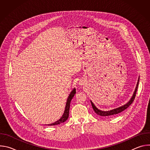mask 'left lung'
<instances>
[{"label":"left lung","instance_id":"1","mask_svg":"<svg viewBox=\"0 0 150 150\" xmlns=\"http://www.w3.org/2000/svg\"><path fill=\"white\" fill-rule=\"evenodd\" d=\"M139 81V76L138 77V82H137V85H136L135 91H134V92L133 93V95H132V97L129 100V101H128L126 104H125V105L119 107V108H116V109L109 110V111H103V110H101L98 109L97 108V107L94 105V104L92 102V101L91 100L90 101H91V105H92V107H93V109L94 111L95 112V113H97L99 116H104V117H108V116H113L115 115H117V114L123 112L125 109H126L128 108V107H129L132 103V102L134 101V100L135 99V96H136V93H137V91L138 87Z\"/></svg>","mask_w":150,"mask_h":150}]
</instances>
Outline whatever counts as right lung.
I'll use <instances>...</instances> for the list:
<instances>
[{
    "mask_svg": "<svg viewBox=\"0 0 150 150\" xmlns=\"http://www.w3.org/2000/svg\"><path fill=\"white\" fill-rule=\"evenodd\" d=\"M76 94V89L74 88L72 91L70 93L68 99L67 100V103H66V106L65 108V110H64V113L63 114V115L62 116V117L56 122L53 123H50V124H48L49 126H53V125H59L60 124L62 123L65 122L68 118L69 117V108H70V103L72 99V98L74 97V95Z\"/></svg>",
    "mask_w": 150,
    "mask_h": 150,
    "instance_id": "1",
    "label": "right lung"
}]
</instances>
